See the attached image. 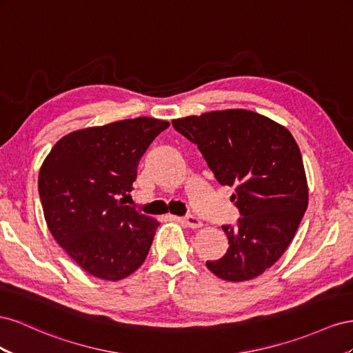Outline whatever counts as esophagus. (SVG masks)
I'll return each mask as SVG.
<instances>
[{"mask_svg": "<svg viewBox=\"0 0 353 353\" xmlns=\"http://www.w3.org/2000/svg\"><path fill=\"white\" fill-rule=\"evenodd\" d=\"M182 220L185 221V225H188L189 228H192V229H198V228L203 226V221H201V220H199L198 217H195V216H186V217H183Z\"/></svg>", "mask_w": 353, "mask_h": 353, "instance_id": "1", "label": "esophagus"}]
</instances>
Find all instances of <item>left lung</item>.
Here are the masks:
<instances>
[{
  "instance_id": "obj_1",
  "label": "left lung",
  "mask_w": 353,
  "mask_h": 353,
  "mask_svg": "<svg viewBox=\"0 0 353 353\" xmlns=\"http://www.w3.org/2000/svg\"><path fill=\"white\" fill-rule=\"evenodd\" d=\"M203 154L217 182L235 186L238 225L221 226L226 254L207 268L230 283L254 279L275 265L293 241L307 208L300 149L288 130L247 109L211 110L173 119Z\"/></svg>"
}]
</instances>
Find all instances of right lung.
<instances>
[{
  "label": "right lung",
  "mask_w": 353,
  "mask_h": 353,
  "mask_svg": "<svg viewBox=\"0 0 353 353\" xmlns=\"http://www.w3.org/2000/svg\"><path fill=\"white\" fill-rule=\"evenodd\" d=\"M168 121L139 117L77 130L52 148L38 190L53 238L90 275L119 281L145 261L158 221L125 205L137 165Z\"/></svg>",
  "instance_id": "1"
}]
</instances>
